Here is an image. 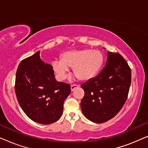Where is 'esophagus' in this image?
Segmentation results:
<instances>
[{"label":"esophagus","instance_id":"obj_1","mask_svg":"<svg viewBox=\"0 0 148 148\" xmlns=\"http://www.w3.org/2000/svg\"><path fill=\"white\" fill-rule=\"evenodd\" d=\"M78 87H79V85H76V84L71 85V90L73 91L75 89L77 88H78Z\"/></svg>","mask_w":148,"mask_h":148}]
</instances>
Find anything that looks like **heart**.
Masks as SVG:
<instances>
[{"label":"heart","instance_id":"obj_1","mask_svg":"<svg viewBox=\"0 0 148 148\" xmlns=\"http://www.w3.org/2000/svg\"><path fill=\"white\" fill-rule=\"evenodd\" d=\"M104 55L100 50L86 48L66 51L60 56V59L52 62V69L58 80L66 78L69 67L79 79L86 81L94 77L104 63Z\"/></svg>","mask_w":148,"mask_h":148}]
</instances>
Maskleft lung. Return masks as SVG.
I'll list each match as a JSON object with an SVG mask.
<instances>
[{"instance_id":"obj_1","label":"left lung","mask_w":148,"mask_h":148,"mask_svg":"<svg viewBox=\"0 0 148 148\" xmlns=\"http://www.w3.org/2000/svg\"><path fill=\"white\" fill-rule=\"evenodd\" d=\"M131 82V70L118 52H108L106 65L96 77L81 85L85 95L81 102L84 116L102 123L112 119L126 102Z\"/></svg>"}]
</instances>
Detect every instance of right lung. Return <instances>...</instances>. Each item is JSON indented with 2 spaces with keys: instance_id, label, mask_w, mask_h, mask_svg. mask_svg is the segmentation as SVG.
I'll return each instance as SVG.
<instances>
[{
  "instance_id": "1",
  "label": "right lung",
  "mask_w": 148,
  "mask_h": 148,
  "mask_svg": "<svg viewBox=\"0 0 148 148\" xmlns=\"http://www.w3.org/2000/svg\"><path fill=\"white\" fill-rule=\"evenodd\" d=\"M40 52L19 63L15 90L18 102L26 115L36 123L49 125L61 116L71 86L56 82L52 66L40 59Z\"/></svg>"
}]
</instances>
